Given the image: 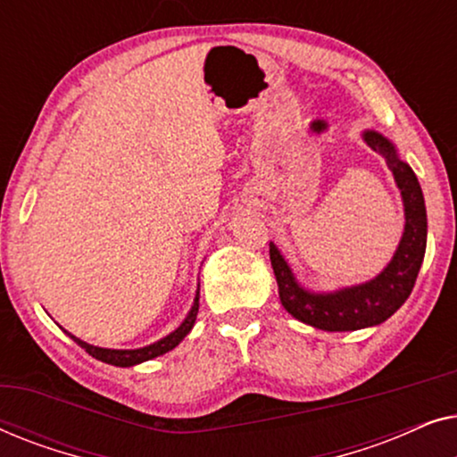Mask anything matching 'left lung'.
Here are the masks:
<instances>
[{
	"label": "left lung",
	"mask_w": 457,
	"mask_h": 457,
	"mask_svg": "<svg viewBox=\"0 0 457 457\" xmlns=\"http://www.w3.org/2000/svg\"><path fill=\"white\" fill-rule=\"evenodd\" d=\"M361 139L383 155L402 193L405 224L389 264L366 283L341 287L337 291H310L299 283L289 262L270 241V262L283 308L303 324L328 333L377 327L395 314L414 289L427 252V208L414 170L399 158L393 141L378 130H364Z\"/></svg>",
	"instance_id": "8db88e82"
}]
</instances>
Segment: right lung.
Wrapping results in <instances>:
<instances>
[{
    "instance_id": "right-lung-1",
    "label": "right lung",
    "mask_w": 457,
    "mask_h": 457,
    "mask_svg": "<svg viewBox=\"0 0 457 457\" xmlns=\"http://www.w3.org/2000/svg\"><path fill=\"white\" fill-rule=\"evenodd\" d=\"M197 310H199V287L195 291V299H193V305L189 310V314L185 316V320L180 322L179 328H174L170 335L162 337L160 341L155 343H149L145 347H137V349H108V347H97V345H89V343L80 341L79 337H74L64 330V333L71 337L72 341H77L80 347L85 349L87 353L93 355V358L99 360V361H105V364H112V366H120V368H130V366H137L141 364V361H147V360H154L158 358V355H164L166 352H170L179 345L180 341L185 339L187 335H189V330L193 328V324H195V318H197Z\"/></svg>"
}]
</instances>
